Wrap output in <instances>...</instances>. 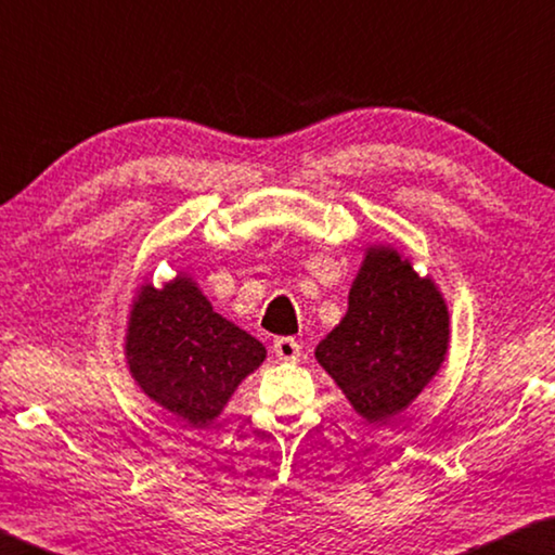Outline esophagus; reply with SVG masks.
I'll list each match as a JSON object with an SVG mask.
<instances>
[{"instance_id": "34e87169", "label": "esophagus", "mask_w": 555, "mask_h": 555, "mask_svg": "<svg viewBox=\"0 0 555 555\" xmlns=\"http://www.w3.org/2000/svg\"><path fill=\"white\" fill-rule=\"evenodd\" d=\"M274 353L279 356V361H298L300 344L293 336H279V339H274Z\"/></svg>"}]
</instances>
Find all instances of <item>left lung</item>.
<instances>
[{"label":"left lung","instance_id":"left-lung-1","mask_svg":"<svg viewBox=\"0 0 555 555\" xmlns=\"http://www.w3.org/2000/svg\"><path fill=\"white\" fill-rule=\"evenodd\" d=\"M450 341L448 306L430 279L392 247H371L349 293L344 320L314 358L356 414L387 423L440 371Z\"/></svg>","mask_w":555,"mask_h":555}]
</instances>
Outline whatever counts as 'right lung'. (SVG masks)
Instances as JSON below:
<instances>
[{"label":"right lung","mask_w":555,"mask_h":555,"mask_svg":"<svg viewBox=\"0 0 555 555\" xmlns=\"http://www.w3.org/2000/svg\"><path fill=\"white\" fill-rule=\"evenodd\" d=\"M129 373L144 395L194 428L221 414L264 346L214 312L192 279L141 286L127 327Z\"/></svg>","instance_id":"add662e5"}]
</instances>
